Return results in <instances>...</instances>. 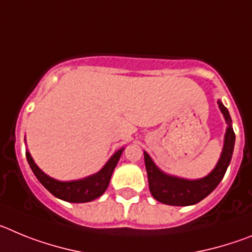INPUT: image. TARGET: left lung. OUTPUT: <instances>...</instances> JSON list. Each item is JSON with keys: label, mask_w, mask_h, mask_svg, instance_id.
Listing matches in <instances>:
<instances>
[{"label": "left lung", "mask_w": 252, "mask_h": 252, "mask_svg": "<svg viewBox=\"0 0 252 252\" xmlns=\"http://www.w3.org/2000/svg\"><path fill=\"white\" fill-rule=\"evenodd\" d=\"M218 107L223 113L228 127H227L226 135H224V144L221 158L218 160L216 168L207 177L202 178V179L188 180L168 175L154 164L148 153H144L146 171H148L149 188H150L151 195L157 201L164 204H169V206H192L211 194L216 189V187L220 184V182L223 179L224 173L230 165L231 158H232L233 146H235V132H233L232 125H231L232 122H231L228 110L221 101H218Z\"/></svg>", "instance_id": "1"}]
</instances>
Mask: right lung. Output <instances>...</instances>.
I'll list each match as a JSON object with an SVG mask.
<instances>
[{
  "mask_svg": "<svg viewBox=\"0 0 252 252\" xmlns=\"http://www.w3.org/2000/svg\"><path fill=\"white\" fill-rule=\"evenodd\" d=\"M122 151H124V149L116 151L98 173L83 178V179L70 180V182H60V180H55L46 175L35 164L29 151H26V159H28L29 165H30L35 177L51 194L55 195L59 199L70 202V203H84V202H91L95 198L101 197L106 192L107 187L110 184L111 175H112L113 170H115L116 165L121 158Z\"/></svg>",
  "mask_w": 252,
  "mask_h": 252,
  "instance_id": "add662e5",
  "label": "right lung"
}]
</instances>
